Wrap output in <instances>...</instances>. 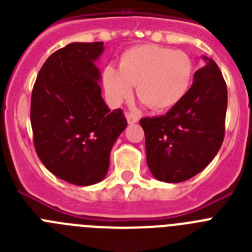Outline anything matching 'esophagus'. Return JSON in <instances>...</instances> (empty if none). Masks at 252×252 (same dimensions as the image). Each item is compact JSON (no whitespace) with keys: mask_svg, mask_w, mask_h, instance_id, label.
Here are the masks:
<instances>
[{"mask_svg":"<svg viewBox=\"0 0 252 252\" xmlns=\"http://www.w3.org/2000/svg\"><path fill=\"white\" fill-rule=\"evenodd\" d=\"M126 120H127L128 125H133L139 121V117L135 115H132V113H126Z\"/></svg>","mask_w":252,"mask_h":252,"instance_id":"34e87169","label":"esophagus"}]
</instances>
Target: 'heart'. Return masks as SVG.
Here are the masks:
<instances>
[{"label": "heart", "mask_w": 252, "mask_h": 252, "mask_svg": "<svg viewBox=\"0 0 252 252\" xmlns=\"http://www.w3.org/2000/svg\"><path fill=\"white\" fill-rule=\"evenodd\" d=\"M193 73L192 59L184 51L146 44L124 51L119 68H104L102 82L112 103L128 98L136 86L142 103L155 112H164L186 97Z\"/></svg>", "instance_id": "heart-1"}]
</instances>
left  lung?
Segmentation results:
<instances>
[{"label": "left lung", "instance_id": "obj_1", "mask_svg": "<svg viewBox=\"0 0 252 252\" xmlns=\"http://www.w3.org/2000/svg\"><path fill=\"white\" fill-rule=\"evenodd\" d=\"M188 93L165 115L145 117L146 161L160 182L180 183L201 173L217 155L224 137L227 87L215 60L202 57Z\"/></svg>", "mask_w": 252, "mask_h": 252}]
</instances>
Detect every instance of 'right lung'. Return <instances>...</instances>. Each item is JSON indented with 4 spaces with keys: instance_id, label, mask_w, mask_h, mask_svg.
I'll list each match as a JSON object with an SVG mask.
<instances>
[{
    "instance_id": "obj_1",
    "label": "right lung",
    "mask_w": 252,
    "mask_h": 252,
    "mask_svg": "<svg viewBox=\"0 0 252 252\" xmlns=\"http://www.w3.org/2000/svg\"><path fill=\"white\" fill-rule=\"evenodd\" d=\"M103 43H72L50 55L31 94L30 120L37 157L55 177L75 186L104 179L110 153L127 126L121 108L102 98L95 65Z\"/></svg>"
}]
</instances>
